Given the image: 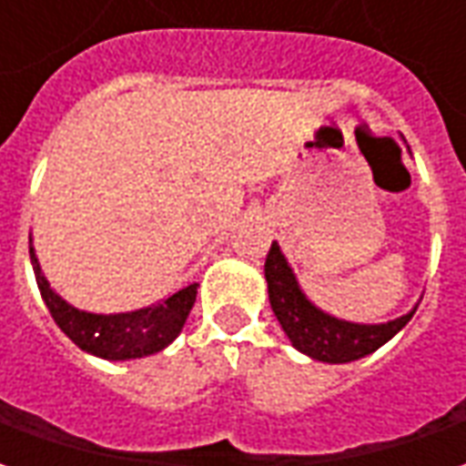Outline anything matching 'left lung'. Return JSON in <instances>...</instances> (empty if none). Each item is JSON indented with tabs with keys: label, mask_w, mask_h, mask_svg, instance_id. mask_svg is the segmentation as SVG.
I'll return each mask as SVG.
<instances>
[{
	"label": "left lung",
	"mask_w": 466,
	"mask_h": 466,
	"mask_svg": "<svg viewBox=\"0 0 466 466\" xmlns=\"http://www.w3.org/2000/svg\"><path fill=\"white\" fill-rule=\"evenodd\" d=\"M264 279H267L274 317L282 324L284 334L289 337L294 350L307 354L309 360L327 361V364H347V361L361 360L371 351H377L381 344L390 342L394 334L401 332L404 324L417 312V304H414L410 312L397 319L377 324L350 322V319H339L334 314L324 312L304 294L292 264L287 262L277 242H272V249L267 254Z\"/></svg>",
	"instance_id": "8db88e82"
}]
</instances>
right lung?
<instances>
[{
    "instance_id": "right-lung-1",
    "label": "right lung",
    "mask_w": 466,
    "mask_h": 466,
    "mask_svg": "<svg viewBox=\"0 0 466 466\" xmlns=\"http://www.w3.org/2000/svg\"><path fill=\"white\" fill-rule=\"evenodd\" d=\"M29 259L35 269L36 287L56 327L82 351L109 361L142 360V357L167 350L182 332L197 299V287H199V284L187 282L159 302L147 304L142 309H132V312H86L66 302L65 297H59L49 287V279L36 259L32 234H29Z\"/></svg>"
}]
</instances>
